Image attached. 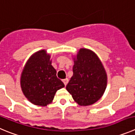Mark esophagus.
<instances>
[{
    "mask_svg": "<svg viewBox=\"0 0 135 135\" xmlns=\"http://www.w3.org/2000/svg\"><path fill=\"white\" fill-rule=\"evenodd\" d=\"M63 82H64V84H65V86H66L67 84L68 83V78H65V79H64V80H62Z\"/></svg>",
    "mask_w": 135,
    "mask_h": 135,
    "instance_id": "obj_1",
    "label": "esophagus"
}]
</instances>
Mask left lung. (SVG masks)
Segmentation results:
<instances>
[{"label":"left lung","instance_id":"left-lung-1","mask_svg":"<svg viewBox=\"0 0 135 135\" xmlns=\"http://www.w3.org/2000/svg\"><path fill=\"white\" fill-rule=\"evenodd\" d=\"M72 77L66 90L80 106H89L100 99L107 85V75L94 51L81 48L74 58Z\"/></svg>","mask_w":135,"mask_h":135}]
</instances>
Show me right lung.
I'll return each mask as SVG.
<instances>
[{"mask_svg":"<svg viewBox=\"0 0 135 135\" xmlns=\"http://www.w3.org/2000/svg\"><path fill=\"white\" fill-rule=\"evenodd\" d=\"M50 57L45 49L39 51L30 57L22 71V91L35 105L45 106L51 103L57 91L65 86L57 77Z\"/></svg>","mask_w":135,"mask_h":135,"instance_id":"1","label":"right lung"}]
</instances>
